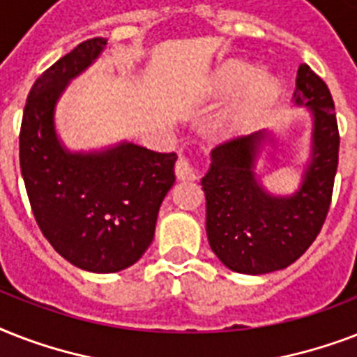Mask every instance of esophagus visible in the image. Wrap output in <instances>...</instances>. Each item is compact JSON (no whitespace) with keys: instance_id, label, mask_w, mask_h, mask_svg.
Returning <instances> with one entry per match:
<instances>
[{"instance_id":"1","label":"esophagus","mask_w":357,"mask_h":357,"mask_svg":"<svg viewBox=\"0 0 357 357\" xmlns=\"http://www.w3.org/2000/svg\"><path fill=\"white\" fill-rule=\"evenodd\" d=\"M176 178L181 181H192L196 179V168L192 167V162L185 157H179L176 162Z\"/></svg>"}]
</instances>
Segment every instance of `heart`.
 <instances>
[{
	"label": "heart",
	"instance_id": "heart-1",
	"mask_svg": "<svg viewBox=\"0 0 357 357\" xmlns=\"http://www.w3.org/2000/svg\"><path fill=\"white\" fill-rule=\"evenodd\" d=\"M243 91L237 102L224 114L222 129L228 135H243L252 129L271 113L280 98L282 86L276 77L259 74V70L246 61L224 63L213 79V92L218 96H234Z\"/></svg>",
	"mask_w": 357,
	"mask_h": 357
}]
</instances>
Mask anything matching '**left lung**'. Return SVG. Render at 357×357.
I'll use <instances>...</instances> for the list:
<instances>
[{
    "label": "left lung",
    "mask_w": 357,
    "mask_h": 357,
    "mask_svg": "<svg viewBox=\"0 0 357 357\" xmlns=\"http://www.w3.org/2000/svg\"><path fill=\"white\" fill-rule=\"evenodd\" d=\"M293 98L313 119L310 161L298 190L272 195L257 178L261 151L274 144L266 131L217 146L202 178L209 246L229 271L254 276L282 271L310 248L326 220L339 161L335 105L307 64H300Z\"/></svg>",
    "instance_id": "obj_1"
}]
</instances>
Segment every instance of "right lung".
Wrapping results in <instances>:
<instances>
[{
	"label": "right lung",
	"mask_w": 357,
	"mask_h": 357,
	"mask_svg": "<svg viewBox=\"0 0 357 357\" xmlns=\"http://www.w3.org/2000/svg\"><path fill=\"white\" fill-rule=\"evenodd\" d=\"M105 44L81 42L52 64L31 89L20 129V168L38 228L64 259L98 274L123 271L148 250L178 159L133 142L70 151L59 140L57 102Z\"/></svg>",
	"instance_id": "1"
}]
</instances>
